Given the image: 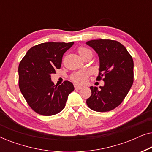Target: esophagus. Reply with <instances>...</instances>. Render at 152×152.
<instances>
[{"label": "esophagus", "mask_w": 152, "mask_h": 152, "mask_svg": "<svg viewBox=\"0 0 152 152\" xmlns=\"http://www.w3.org/2000/svg\"><path fill=\"white\" fill-rule=\"evenodd\" d=\"M74 86H75V88L77 89V90H80V89L82 88V86H79V85H77V84H75Z\"/></svg>", "instance_id": "esophagus-1"}]
</instances>
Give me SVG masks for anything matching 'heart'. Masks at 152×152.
<instances>
[{
  "label": "heart",
  "mask_w": 152,
  "mask_h": 152,
  "mask_svg": "<svg viewBox=\"0 0 152 152\" xmlns=\"http://www.w3.org/2000/svg\"><path fill=\"white\" fill-rule=\"evenodd\" d=\"M77 52L79 55H80V57L82 58L84 57L85 55H86L87 53H91L90 50L84 47L79 48ZM89 75H90V73H89L88 70H80V71L75 72H74L73 74H72L71 76H70V79H71L72 81H73L75 83H76V84H83L86 82Z\"/></svg>",
  "instance_id": "1"
}]
</instances>
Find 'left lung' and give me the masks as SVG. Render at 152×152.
Segmentation results:
<instances>
[{
	"mask_svg": "<svg viewBox=\"0 0 152 152\" xmlns=\"http://www.w3.org/2000/svg\"><path fill=\"white\" fill-rule=\"evenodd\" d=\"M86 44L96 52L99 68L97 80L103 77V86H91V97L86 104L91 109L106 112L119 106L134 82V61L126 48L120 42L109 39H96Z\"/></svg>",
	"mask_w": 152,
	"mask_h": 152,
	"instance_id": "8db88e82",
	"label": "left lung"
}]
</instances>
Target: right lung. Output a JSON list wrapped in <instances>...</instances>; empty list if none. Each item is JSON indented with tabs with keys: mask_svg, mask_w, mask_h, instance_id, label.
I'll return each mask as SVG.
<instances>
[{
	"mask_svg": "<svg viewBox=\"0 0 152 152\" xmlns=\"http://www.w3.org/2000/svg\"><path fill=\"white\" fill-rule=\"evenodd\" d=\"M74 42H47L27 52L18 66V86L29 106L42 115H55L64 109L68 95L74 91L70 82L55 86L51 74L61 68L64 54Z\"/></svg>",
	"mask_w": 152,
	"mask_h": 152,
	"instance_id": "add662e5",
	"label": "right lung"
}]
</instances>
